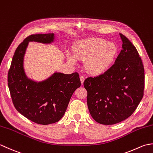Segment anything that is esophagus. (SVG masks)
Returning a JSON list of instances; mask_svg holds the SVG:
<instances>
[{
	"mask_svg": "<svg viewBox=\"0 0 153 153\" xmlns=\"http://www.w3.org/2000/svg\"><path fill=\"white\" fill-rule=\"evenodd\" d=\"M80 80H81V83H82V84L83 85L84 81H85V77H84L83 76H80Z\"/></svg>",
	"mask_w": 153,
	"mask_h": 153,
	"instance_id": "34e87169",
	"label": "esophagus"
}]
</instances>
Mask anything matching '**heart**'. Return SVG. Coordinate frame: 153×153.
Here are the masks:
<instances>
[{
	"instance_id": "1",
	"label": "heart",
	"mask_w": 153,
	"mask_h": 153,
	"mask_svg": "<svg viewBox=\"0 0 153 153\" xmlns=\"http://www.w3.org/2000/svg\"><path fill=\"white\" fill-rule=\"evenodd\" d=\"M118 49L116 45L102 39L91 38L79 41L74 48V55L67 54L69 62L76 64L77 60L86 61L85 68L93 76L105 74L112 66Z\"/></svg>"
}]
</instances>
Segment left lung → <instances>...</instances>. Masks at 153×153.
Instances as JSON below:
<instances>
[{
  "mask_svg": "<svg viewBox=\"0 0 153 153\" xmlns=\"http://www.w3.org/2000/svg\"><path fill=\"white\" fill-rule=\"evenodd\" d=\"M122 50L114 64L104 74L88 77L83 83L92 118L112 125L129 118L143 97L145 72L135 46L122 33Z\"/></svg>",
  "mask_w": 153,
  "mask_h": 153,
  "instance_id": "1",
  "label": "left lung"
}]
</instances>
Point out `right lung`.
<instances>
[{
  "label": "right lung",
  "mask_w": 153,
  "mask_h": 153,
  "mask_svg": "<svg viewBox=\"0 0 153 153\" xmlns=\"http://www.w3.org/2000/svg\"><path fill=\"white\" fill-rule=\"evenodd\" d=\"M54 33L27 37L16 48L8 75V85L16 109L31 121L42 125L57 122L62 118L74 92L80 87L77 72H54L47 79L36 82L28 78L24 56L30 42L51 44Z\"/></svg>",
  "instance_id": "obj_1"
}]
</instances>
